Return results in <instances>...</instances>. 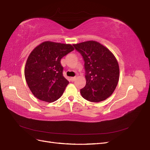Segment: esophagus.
I'll return each mask as SVG.
<instances>
[{"label":"esophagus","mask_w":150,"mask_h":150,"mask_svg":"<svg viewBox=\"0 0 150 150\" xmlns=\"http://www.w3.org/2000/svg\"><path fill=\"white\" fill-rule=\"evenodd\" d=\"M76 77H72V78H71V80L72 81H74L76 80Z\"/></svg>","instance_id":"34e87169"}]
</instances>
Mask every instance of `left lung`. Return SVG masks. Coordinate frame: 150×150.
Returning a JSON list of instances; mask_svg holds the SVG:
<instances>
[{
	"mask_svg": "<svg viewBox=\"0 0 150 150\" xmlns=\"http://www.w3.org/2000/svg\"><path fill=\"white\" fill-rule=\"evenodd\" d=\"M83 56L86 84L82 96L91 102L105 100L115 91L120 78L116 58L110 50L95 40L73 44Z\"/></svg>",
	"mask_w": 150,
	"mask_h": 150,
	"instance_id": "obj_1",
	"label": "left lung"
}]
</instances>
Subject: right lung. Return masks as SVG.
<instances>
[{"mask_svg":"<svg viewBox=\"0 0 150 150\" xmlns=\"http://www.w3.org/2000/svg\"><path fill=\"white\" fill-rule=\"evenodd\" d=\"M74 49L70 44L44 41L32 51L25 63L24 75L35 97L52 103L62 96L69 81L63 76L61 59Z\"/></svg>","mask_w":150,"mask_h":150,"instance_id":"right-lung-1","label":"right lung"}]
</instances>
